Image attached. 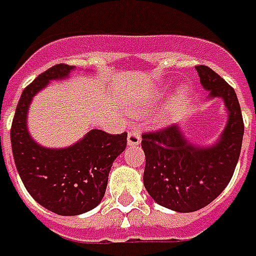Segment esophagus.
I'll list each match as a JSON object with an SVG mask.
<instances>
[{
  "label": "esophagus",
  "instance_id": "obj_1",
  "mask_svg": "<svg viewBox=\"0 0 256 256\" xmlns=\"http://www.w3.org/2000/svg\"><path fill=\"white\" fill-rule=\"evenodd\" d=\"M140 139H142L140 132L138 131L136 128L131 130L130 134H128V144H130V146H138V144L140 143Z\"/></svg>",
  "mask_w": 256,
  "mask_h": 256
}]
</instances>
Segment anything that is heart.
I'll use <instances>...</instances> for the list:
<instances>
[{
	"mask_svg": "<svg viewBox=\"0 0 256 256\" xmlns=\"http://www.w3.org/2000/svg\"><path fill=\"white\" fill-rule=\"evenodd\" d=\"M184 98H186V90H180L176 95V102H180Z\"/></svg>",
	"mask_w": 256,
	"mask_h": 256,
	"instance_id": "heart-1",
	"label": "heart"
}]
</instances>
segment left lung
Masks as SVG:
<instances>
[{
  "mask_svg": "<svg viewBox=\"0 0 256 256\" xmlns=\"http://www.w3.org/2000/svg\"><path fill=\"white\" fill-rule=\"evenodd\" d=\"M201 85L211 98H222L229 120L216 144L200 148L188 142L178 125L142 135L146 156L143 183L160 206L193 212L218 197L234 174L244 135V121L234 90L204 64L196 66Z\"/></svg>",
  "mask_w": 256,
  "mask_h": 256,
  "instance_id": "1",
  "label": "left lung"
}]
</instances>
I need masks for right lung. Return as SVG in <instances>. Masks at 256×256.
<instances>
[{"mask_svg":"<svg viewBox=\"0 0 256 256\" xmlns=\"http://www.w3.org/2000/svg\"><path fill=\"white\" fill-rule=\"evenodd\" d=\"M73 68L59 63L27 85L10 126L14 160L24 188L38 204L64 216L90 211L102 201L110 168L126 148V132L112 135L92 130L76 144L59 150L42 148L28 135L26 117L32 96L50 80L66 78Z\"/></svg>","mask_w":256,"mask_h":256,"instance_id":"right-lung-1","label":"right lung"}]
</instances>
